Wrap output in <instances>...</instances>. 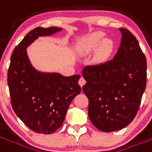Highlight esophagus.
<instances>
[{
	"label": "esophagus",
	"mask_w": 152,
	"mask_h": 152,
	"mask_svg": "<svg viewBox=\"0 0 152 152\" xmlns=\"http://www.w3.org/2000/svg\"><path fill=\"white\" fill-rule=\"evenodd\" d=\"M86 83V79H85V78H84L83 76H81V77H80V80H79V85L81 86V87H82V86H84V85H85Z\"/></svg>",
	"instance_id": "34e87169"
}]
</instances>
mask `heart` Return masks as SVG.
<instances>
[{"label": "heart", "instance_id": "obj_1", "mask_svg": "<svg viewBox=\"0 0 152 152\" xmlns=\"http://www.w3.org/2000/svg\"><path fill=\"white\" fill-rule=\"evenodd\" d=\"M104 34L101 31L93 32L80 40L79 44V51L81 53H87L95 50L99 46L98 55L100 58H105L112 52L113 43L111 40H103Z\"/></svg>", "mask_w": 152, "mask_h": 152}]
</instances>
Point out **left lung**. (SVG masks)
Segmentation results:
<instances>
[{"label":"left lung","instance_id":"obj_1","mask_svg":"<svg viewBox=\"0 0 152 152\" xmlns=\"http://www.w3.org/2000/svg\"><path fill=\"white\" fill-rule=\"evenodd\" d=\"M121 45L113 59L84 67L83 92L90 121L102 132L126 127L140 106L147 84V60L130 31L120 28Z\"/></svg>","mask_w":152,"mask_h":152}]
</instances>
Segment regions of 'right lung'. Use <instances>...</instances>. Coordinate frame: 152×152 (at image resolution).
<instances>
[{"label": "right lung", "mask_w": 152, "mask_h": 152, "mask_svg": "<svg viewBox=\"0 0 152 152\" xmlns=\"http://www.w3.org/2000/svg\"><path fill=\"white\" fill-rule=\"evenodd\" d=\"M62 28H36L15 47L10 58L7 83L12 107L30 129L50 134L63 124L73 99L81 90L80 76L38 72L31 66L27 47L38 37L54 34Z\"/></svg>", "instance_id": "right-lung-1"}]
</instances>
